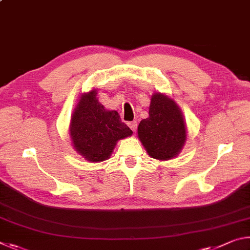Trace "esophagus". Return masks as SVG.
I'll list each match as a JSON object with an SVG mask.
<instances>
[{
	"label": "esophagus",
	"instance_id": "esophagus-1",
	"mask_svg": "<svg viewBox=\"0 0 250 250\" xmlns=\"http://www.w3.org/2000/svg\"><path fill=\"white\" fill-rule=\"evenodd\" d=\"M128 125L130 126V129H131V130H132V131H133V132H134V131H135V130H137V126H138V122H137V121H131V122H129V124H128Z\"/></svg>",
	"mask_w": 250,
	"mask_h": 250
}]
</instances>
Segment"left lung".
<instances>
[{
    "instance_id": "8db88e82",
    "label": "left lung",
    "mask_w": 250,
    "mask_h": 250,
    "mask_svg": "<svg viewBox=\"0 0 250 250\" xmlns=\"http://www.w3.org/2000/svg\"><path fill=\"white\" fill-rule=\"evenodd\" d=\"M138 138L151 158L167 161L183 149L188 138L183 112L166 94L151 96L149 117L138 126Z\"/></svg>"
}]
</instances>
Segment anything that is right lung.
Returning <instances> with one entry per match:
<instances>
[{"label":"right lung","mask_w":250,"mask_h":250,"mask_svg":"<svg viewBox=\"0 0 250 250\" xmlns=\"http://www.w3.org/2000/svg\"><path fill=\"white\" fill-rule=\"evenodd\" d=\"M97 94L92 89L80 96L69 125L75 151L92 163L108 160L117 142L133 133L116 110H107L99 103Z\"/></svg>","instance_id":"right-lung-1"}]
</instances>
